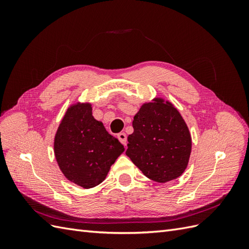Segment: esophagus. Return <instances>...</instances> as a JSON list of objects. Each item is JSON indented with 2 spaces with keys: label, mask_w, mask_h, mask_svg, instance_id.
Instances as JSON below:
<instances>
[{
  "label": "esophagus",
  "mask_w": 249,
  "mask_h": 249,
  "mask_svg": "<svg viewBox=\"0 0 249 249\" xmlns=\"http://www.w3.org/2000/svg\"><path fill=\"white\" fill-rule=\"evenodd\" d=\"M117 138H118V140L123 143V144L124 145V146H126V143H127V140H126V135H125V133H124V132H122V133H119V134H117Z\"/></svg>",
  "instance_id": "esophagus-1"
}]
</instances>
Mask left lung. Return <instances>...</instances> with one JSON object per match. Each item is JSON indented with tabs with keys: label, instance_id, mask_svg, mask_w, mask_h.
<instances>
[{
	"label": "left lung",
	"instance_id": "1",
	"mask_svg": "<svg viewBox=\"0 0 249 249\" xmlns=\"http://www.w3.org/2000/svg\"><path fill=\"white\" fill-rule=\"evenodd\" d=\"M125 155L146 178L167 183L184 173L192 148L184 118L169 101L155 97L134 116Z\"/></svg>",
	"mask_w": 249,
	"mask_h": 249
}]
</instances>
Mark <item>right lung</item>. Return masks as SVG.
<instances>
[{
	"instance_id": "1",
	"label": "right lung",
	"mask_w": 249,
	"mask_h": 249,
	"mask_svg": "<svg viewBox=\"0 0 249 249\" xmlns=\"http://www.w3.org/2000/svg\"><path fill=\"white\" fill-rule=\"evenodd\" d=\"M124 152L118 139L92 116L91 104L78 102L67 108L55 135L54 153L70 182L85 189L100 185Z\"/></svg>"
}]
</instances>
